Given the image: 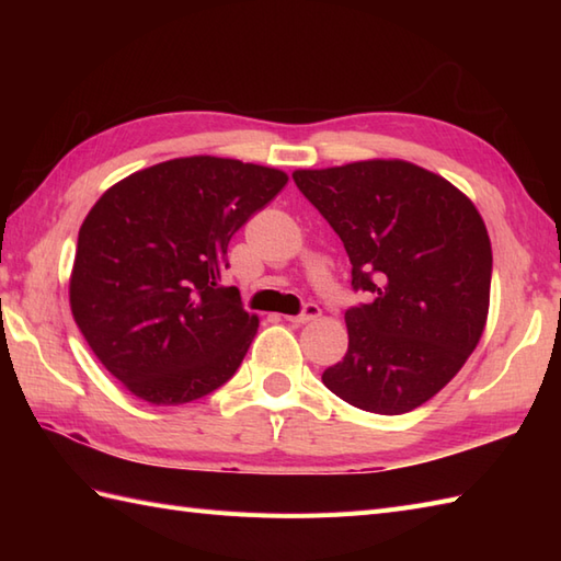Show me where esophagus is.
<instances>
[{"mask_svg":"<svg viewBox=\"0 0 561 561\" xmlns=\"http://www.w3.org/2000/svg\"><path fill=\"white\" fill-rule=\"evenodd\" d=\"M316 318H320V308H318V304H306V306H304V311H301L299 316H287V320H289V323H294V325L311 323V320H316Z\"/></svg>","mask_w":561,"mask_h":561,"instance_id":"1","label":"esophagus"}]
</instances>
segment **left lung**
Returning a JSON list of instances; mask_svg holds the SVG:
<instances>
[{"instance_id":"obj_1","label":"left lung","mask_w":561,"mask_h":561,"mask_svg":"<svg viewBox=\"0 0 561 561\" xmlns=\"http://www.w3.org/2000/svg\"><path fill=\"white\" fill-rule=\"evenodd\" d=\"M294 183L344 243L352 287L371 294L344 313L350 347L323 383L374 414L420 408L460 371L486 325L492 243L478 207L400 159L301 169Z\"/></svg>"}]
</instances>
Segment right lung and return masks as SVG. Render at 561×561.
<instances>
[{
  "label": "right lung",
  "instance_id": "add662e5",
  "mask_svg": "<svg viewBox=\"0 0 561 561\" xmlns=\"http://www.w3.org/2000/svg\"><path fill=\"white\" fill-rule=\"evenodd\" d=\"M289 175L219 157L171 159L105 190L79 229L69 306L83 340L151 404H183L229 380L257 332L224 287L231 236Z\"/></svg>",
  "mask_w": 561,
  "mask_h": 561
}]
</instances>
